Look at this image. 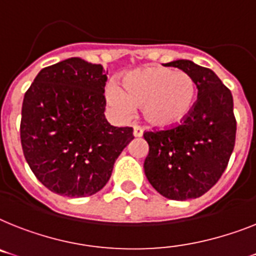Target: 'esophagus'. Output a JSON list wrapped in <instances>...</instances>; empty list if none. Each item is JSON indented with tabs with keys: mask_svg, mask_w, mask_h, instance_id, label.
<instances>
[{
	"mask_svg": "<svg viewBox=\"0 0 256 256\" xmlns=\"http://www.w3.org/2000/svg\"><path fill=\"white\" fill-rule=\"evenodd\" d=\"M142 133H144V130H142V128H141L140 126H133V136L141 137V136H142Z\"/></svg>",
	"mask_w": 256,
	"mask_h": 256,
	"instance_id": "esophagus-1",
	"label": "esophagus"
}]
</instances>
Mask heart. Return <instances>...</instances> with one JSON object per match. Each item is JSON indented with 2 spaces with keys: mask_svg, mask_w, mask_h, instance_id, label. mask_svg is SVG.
<instances>
[{
  "mask_svg": "<svg viewBox=\"0 0 256 256\" xmlns=\"http://www.w3.org/2000/svg\"><path fill=\"white\" fill-rule=\"evenodd\" d=\"M122 86L111 82L106 88V102L111 111L126 118L136 106H142L144 119L156 128H170L184 122L195 103L194 78L166 66L130 72L122 80Z\"/></svg>",
  "mask_w": 256,
  "mask_h": 256,
  "instance_id": "obj_1",
  "label": "heart"
}]
</instances>
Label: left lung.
<instances>
[{"mask_svg": "<svg viewBox=\"0 0 256 256\" xmlns=\"http://www.w3.org/2000/svg\"><path fill=\"white\" fill-rule=\"evenodd\" d=\"M168 66L194 78L198 100L180 124L144 133L149 144L144 170L156 191L183 202L200 198L221 178L233 153L237 122L233 95L214 72L190 60L171 61Z\"/></svg>", "mask_w": 256, "mask_h": 256, "instance_id": "left-lung-1", "label": "left lung"}]
</instances>
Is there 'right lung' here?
I'll return each instance as SVG.
<instances>
[{
    "instance_id": "add662e5",
    "label": "right lung",
    "mask_w": 256,
    "mask_h": 256,
    "mask_svg": "<svg viewBox=\"0 0 256 256\" xmlns=\"http://www.w3.org/2000/svg\"><path fill=\"white\" fill-rule=\"evenodd\" d=\"M103 66L72 57L44 68L24 94L20 142L30 168L50 191L68 198L103 188L134 138L104 116Z\"/></svg>"
}]
</instances>
